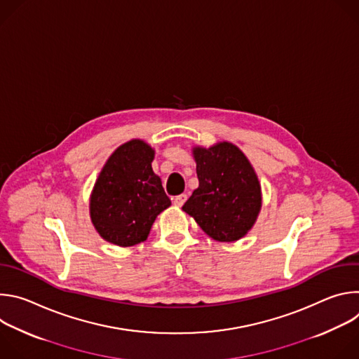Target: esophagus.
<instances>
[{
  "label": "esophagus",
  "instance_id": "34e87169",
  "mask_svg": "<svg viewBox=\"0 0 359 359\" xmlns=\"http://www.w3.org/2000/svg\"><path fill=\"white\" fill-rule=\"evenodd\" d=\"M186 200H187V196L183 193V194H179V196H176L173 198V204H175V206H177V208H182Z\"/></svg>",
  "mask_w": 359,
  "mask_h": 359
}]
</instances>
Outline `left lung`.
I'll return each instance as SVG.
<instances>
[{
	"mask_svg": "<svg viewBox=\"0 0 359 359\" xmlns=\"http://www.w3.org/2000/svg\"><path fill=\"white\" fill-rule=\"evenodd\" d=\"M198 187L182 210L200 229L220 243H233L252 229L263 206L262 184L238 146L217 142L210 147L193 146Z\"/></svg>",
	"mask_w": 359,
	"mask_h": 359,
	"instance_id": "1",
	"label": "left lung"
}]
</instances>
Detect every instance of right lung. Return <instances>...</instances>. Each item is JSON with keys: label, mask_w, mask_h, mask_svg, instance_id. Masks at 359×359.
I'll list each match as a JSON object with an SVG mask.
<instances>
[{"label": "right lung", "mask_w": 359, "mask_h": 359, "mask_svg": "<svg viewBox=\"0 0 359 359\" xmlns=\"http://www.w3.org/2000/svg\"><path fill=\"white\" fill-rule=\"evenodd\" d=\"M155 149L142 139L121 144L105 162L89 197L97 234L119 247L144 241L156 217L172 201L153 172Z\"/></svg>", "instance_id": "add662e5"}]
</instances>
